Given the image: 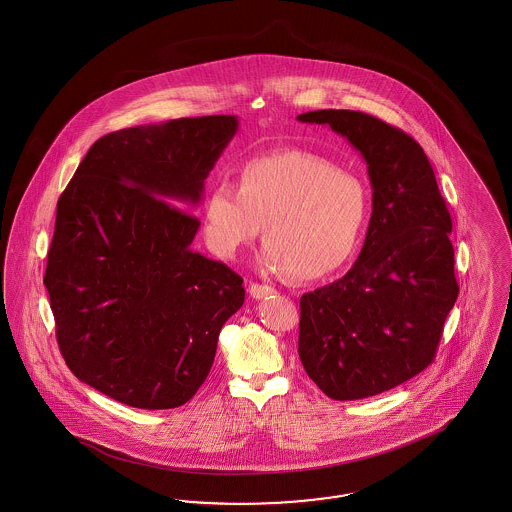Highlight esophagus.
I'll list each match as a JSON object with an SVG mask.
<instances>
[{"mask_svg": "<svg viewBox=\"0 0 512 512\" xmlns=\"http://www.w3.org/2000/svg\"><path fill=\"white\" fill-rule=\"evenodd\" d=\"M276 293H278V291H276L274 287H268V285H259V283H251V287H249V295L253 296L255 300H261V298L276 295Z\"/></svg>", "mask_w": 512, "mask_h": 512, "instance_id": "1", "label": "esophagus"}]
</instances>
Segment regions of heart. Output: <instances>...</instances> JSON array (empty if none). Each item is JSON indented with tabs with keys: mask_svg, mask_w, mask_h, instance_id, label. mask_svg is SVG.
<instances>
[{
	"mask_svg": "<svg viewBox=\"0 0 512 512\" xmlns=\"http://www.w3.org/2000/svg\"><path fill=\"white\" fill-rule=\"evenodd\" d=\"M370 212L368 189L351 172L310 152H276L244 161L236 187L217 182L202 204V231L219 257L257 238L270 272L325 278L355 253Z\"/></svg>",
	"mask_w": 512,
	"mask_h": 512,
	"instance_id": "b5f03b06",
	"label": "heart"
}]
</instances>
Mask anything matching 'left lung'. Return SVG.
<instances>
[{"label": "left lung", "mask_w": 512, "mask_h": 512, "mask_svg": "<svg viewBox=\"0 0 512 512\" xmlns=\"http://www.w3.org/2000/svg\"><path fill=\"white\" fill-rule=\"evenodd\" d=\"M368 165L372 217L343 278L300 298L298 355L332 400H362L428 368L458 298L447 204L419 142L357 110H311Z\"/></svg>", "instance_id": "8db88e82"}]
</instances>
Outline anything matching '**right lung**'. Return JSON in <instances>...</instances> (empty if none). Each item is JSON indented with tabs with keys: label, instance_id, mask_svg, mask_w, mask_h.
<instances>
[{
	"label": "right lung",
	"instance_id": "add662e5",
	"mask_svg": "<svg viewBox=\"0 0 512 512\" xmlns=\"http://www.w3.org/2000/svg\"><path fill=\"white\" fill-rule=\"evenodd\" d=\"M238 125L202 116L109 133L58 201L45 287L60 351L82 383L116 402H189L221 326L244 304V279L191 249L201 221L186 212L201 204Z\"/></svg>",
	"mask_w": 512,
	"mask_h": 512
}]
</instances>
